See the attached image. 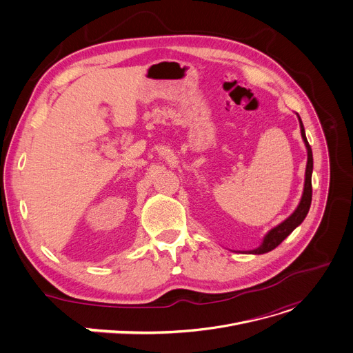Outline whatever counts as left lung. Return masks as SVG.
Returning a JSON list of instances; mask_svg holds the SVG:
<instances>
[{
	"label": "left lung",
	"instance_id": "obj_1",
	"mask_svg": "<svg viewBox=\"0 0 353 353\" xmlns=\"http://www.w3.org/2000/svg\"><path fill=\"white\" fill-rule=\"evenodd\" d=\"M300 121V130H301V137L303 141L305 143L307 148V168H305V181H304V191H303V197L301 201L299 204V207L296 208V211L288 216L287 219H284L281 223H279L277 227H274L273 230H270L266 236L263 238V242L259 248H256L253 250H248V253H253V254H262V253H268L270 250H273L276 246H279L288 235H290L300 223L304 221V218L308 214L310 205H311V199H312V185H311V176H312V150L311 146L305 138V131H304V125L301 122V118L299 117Z\"/></svg>",
	"mask_w": 353,
	"mask_h": 353
}]
</instances>
